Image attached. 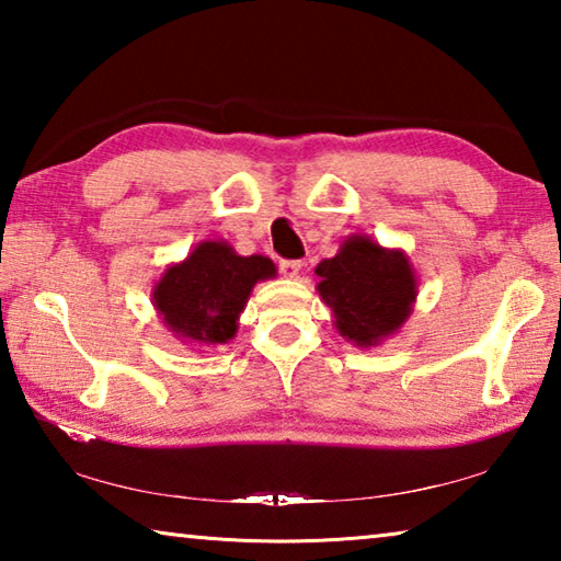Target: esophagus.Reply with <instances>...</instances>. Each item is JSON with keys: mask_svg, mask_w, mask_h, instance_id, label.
Here are the masks:
<instances>
[{"mask_svg": "<svg viewBox=\"0 0 561 561\" xmlns=\"http://www.w3.org/2000/svg\"><path fill=\"white\" fill-rule=\"evenodd\" d=\"M301 267H304V264H301L299 260H282V262H279L282 277H287V279H297Z\"/></svg>", "mask_w": 561, "mask_h": 561, "instance_id": "1", "label": "esophagus"}]
</instances>
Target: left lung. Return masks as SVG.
Listing matches in <instances>:
<instances>
[{
  "instance_id": "obj_1",
  "label": "left lung",
  "mask_w": 561,
  "mask_h": 561,
  "mask_svg": "<svg viewBox=\"0 0 561 561\" xmlns=\"http://www.w3.org/2000/svg\"><path fill=\"white\" fill-rule=\"evenodd\" d=\"M314 272L339 336L358 348L383 344L413 314L417 274L398 247H383L360 232L348 234L334 257L321 260Z\"/></svg>"
}]
</instances>
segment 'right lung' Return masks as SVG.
I'll return each mask as SVG.
<instances>
[{
  "label": "right lung",
  "instance_id": "1",
  "mask_svg": "<svg viewBox=\"0 0 561 561\" xmlns=\"http://www.w3.org/2000/svg\"><path fill=\"white\" fill-rule=\"evenodd\" d=\"M277 277L264 254H242L225 240H203L183 262L168 264L150 299L163 327L187 346L232 341L254 284Z\"/></svg>",
  "mask_w": 561,
  "mask_h": 561
}]
</instances>
